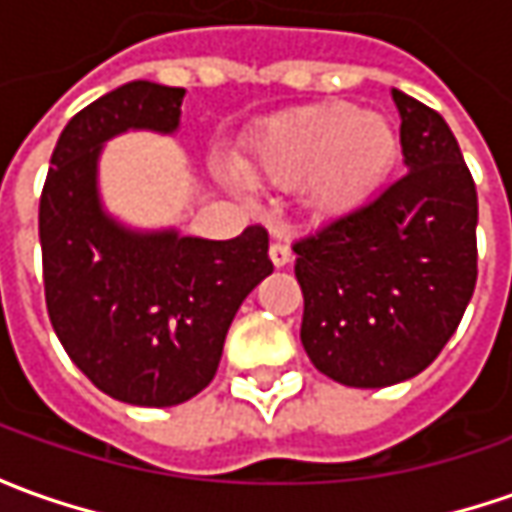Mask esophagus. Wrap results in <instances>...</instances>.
Segmentation results:
<instances>
[{
	"mask_svg": "<svg viewBox=\"0 0 512 512\" xmlns=\"http://www.w3.org/2000/svg\"><path fill=\"white\" fill-rule=\"evenodd\" d=\"M290 259H293V250L285 245V242H273L270 245V262L276 267H285L290 265Z\"/></svg>",
	"mask_w": 512,
	"mask_h": 512,
	"instance_id": "34e87169",
	"label": "esophagus"
}]
</instances>
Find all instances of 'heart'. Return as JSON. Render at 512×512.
<instances>
[{
	"instance_id": "heart-1",
	"label": "heart",
	"mask_w": 512,
	"mask_h": 512,
	"mask_svg": "<svg viewBox=\"0 0 512 512\" xmlns=\"http://www.w3.org/2000/svg\"><path fill=\"white\" fill-rule=\"evenodd\" d=\"M399 159V130L353 102H322L276 113L247 133L250 176L279 187L302 185L305 205L336 219L367 205Z\"/></svg>"
}]
</instances>
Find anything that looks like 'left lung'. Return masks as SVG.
Segmentation results:
<instances>
[{
	"label": "left lung",
	"instance_id": "left-lung-1",
	"mask_svg": "<svg viewBox=\"0 0 512 512\" xmlns=\"http://www.w3.org/2000/svg\"><path fill=\"white\" fill-rule=\"evenodd\" d=\"M393 102L407 173L293 245L305 353L347 387L419 376L456 333L479 273V199L453 130L402 90Z\"/></svg>",
	"mask_w": 512,
	"mask_h": 512
}]
</instances>
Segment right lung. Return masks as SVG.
<instances>
[{
	"label": "right lung",
	"mask_w": 512,
	"mask_h": 512,
	"mask_svg": "<svg viewBox=\"0 0 512 512\" xmlns=\"http://www.w3.org/2000/svg\"><path fill=\"white\" fill-rule=\"evenodd\" d=\"M185 88L136 79L70 119L39 199L50 325L102 393L173 407L213 382L227 327L273 273L267 230L213 242L179 230H136L99 196L105 142L128 130L176 133Z\"/></svg>",
	"instance_id": "1"
}]
</instances>
